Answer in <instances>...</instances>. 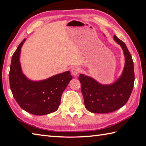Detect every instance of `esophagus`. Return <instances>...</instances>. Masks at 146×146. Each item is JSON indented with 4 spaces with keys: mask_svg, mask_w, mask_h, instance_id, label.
<instances>
[{
    "mask_svg": "<svg viewBox=\"0 0 146 146\" xmlns=\"http://www.w3.org/2000/svg\"><path fill=\"white\" fill-rule=\"evenodd\" d=\"M81 69H80L79 67H73L72 69H71V73H72V75L74 76H77L80 72H81Z\"/></svg>",
    "mask_w": 146,
    "mask_h": 146,
    "instance_id": "obj_1",
    "label": "esophagus"
}]
</instances>
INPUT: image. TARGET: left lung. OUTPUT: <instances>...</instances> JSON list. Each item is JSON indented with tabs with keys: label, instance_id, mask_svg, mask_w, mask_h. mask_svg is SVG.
Segmentation results:
<instances>
[{
	"label": "left lung",
	"instance_id": "8db88e82",
	"mask_svg": "<svg viewBox=\"0 0 146 146\" xmlns=\"http://www.w3.org/2000/svg\"><path fill=\"white\" fill-rule=\"evenodd\" d=\"M113 38L121 47L125 58L123 72L117 81L105 85L82 74L79 76L86 108L95 113H106L121 108L129 100L133 88L135 76L132 56L123 41L115 35Z\"/></svg>",
	"mask_w": 146,
	"mask_h": 146
}]
</instances>
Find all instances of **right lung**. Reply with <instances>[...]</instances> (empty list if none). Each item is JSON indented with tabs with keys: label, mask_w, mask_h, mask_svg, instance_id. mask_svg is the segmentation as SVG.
<instances>
[{
	"label": "right lung",
	"mask_w": 146,
	"mask_h": 146,
	"mask_svg": "<svg viewBox=\"0 0 146 146\" xmlns=\"http://www.w3.org/2000/svg\"><path fill=\"white\" fill-rule=\"evenodd\" d=\"M21 43L12 56L9 71L10 88L14 99L24 110L35 115L55 112L60 104L61 96L72 77L69 71L39 81L28 79L22 72L19 57Z\"/></svg>",
	"instance_id": "add662e5"
}]
</instances>
